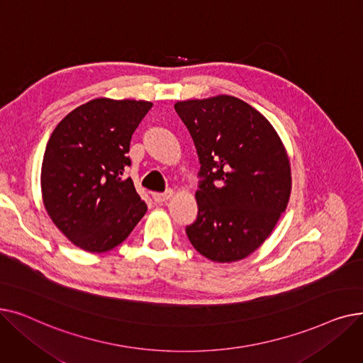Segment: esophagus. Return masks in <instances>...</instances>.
<instances>
[{"instance_id": "esophagus-1", "label": "esophagus", "mask_w": 363, "mask_h": 363, "mask_svg": "<svg viewBox=\"0 0 363 363\" xmlns=\"http://www.w3.org/2000/svg\"><path fill=\"white\" fill-rule=\"evenodd\" d=\"M172 196H174V191H172V189H166L164 193H152V200L156 203H163L167 201Z\"/></svg>"}]
</instances>
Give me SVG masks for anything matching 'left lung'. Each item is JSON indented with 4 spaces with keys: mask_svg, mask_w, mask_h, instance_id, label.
<instances>
[{
    "mask_svg": "<svg viewBox=\"0 0 363 363\" xmlns=\"http://www.w3.org/2000/svg\"><path fill=\"white\" fill-rule=\"evenodd\" d=\"M200 172L197 219L186 226L194 249L213 262H235L269 237L291 193V169L277 130L231 95L178 101Z\"/></svg>",
    "mask_w": 363,
    "mask_h": 363,
    "instance_id": "left-lung-1",
    "label": "left lung"
}]
</instances>
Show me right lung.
I'll return each mask as SVG.
<instances>
[{
  "label": "right lung",
  "instance_id": "add662e5",
  "mask_svg": "<svg viewBox=\"0 0 363 363\" xmlns=\"http://www.w3.org/2000/svg\"><path fill=\"white\" fill-rule=\"evenodd\" d=\"M150 101L95 99L70 111L48 140L41 189L54 225L82 250L108 252L147 212L125 170Z\"/></svg>",
  "mask_w": 363,
  "mask_h": 363
}]
</instances>
